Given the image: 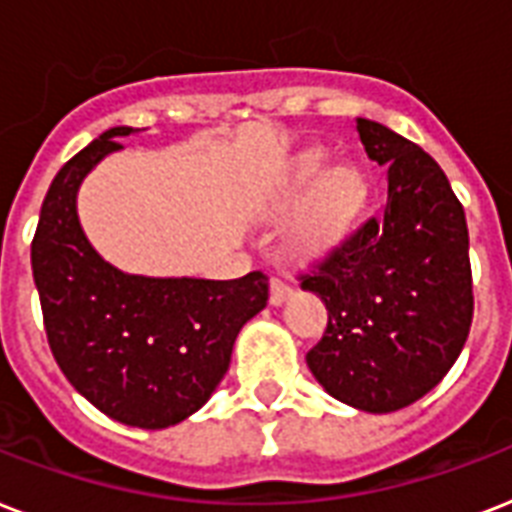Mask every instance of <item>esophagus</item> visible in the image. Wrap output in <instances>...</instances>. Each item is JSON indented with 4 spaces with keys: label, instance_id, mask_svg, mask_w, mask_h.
<instances>
[{
    "label": "esophagus",
    "instance_id": "1",
    "mask_svg": "<svg viewBox=\"0 0 512 512\" xmlns=\"http://www.w3.org/2000/svg\"><path fill=\"white\" fill-rule=\"evenodd\" d=\"M289 295H292V287H289L287 281L271 279V305H281Z\"/></svg>",
    "mask_w": 512,
    "mask_h": 512
}]
</instances>
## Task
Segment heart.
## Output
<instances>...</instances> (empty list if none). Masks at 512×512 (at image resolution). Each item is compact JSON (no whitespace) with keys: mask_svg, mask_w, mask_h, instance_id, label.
<instances>
[{"mask_svg":"<svg viewBox=\"0 0 512 512\" xmlns=\"http://www.w3.org/2000/svg\"><path fill=\"white\" fill-rule=\"evenodd\" d=\"M327 164V154L311 151L297 162L295 175H292L289 201H300L316 182L320 183L287 233L289 249L300 260H316V257L327 255L332 247H337L364 201L361 175L350 167H337L324 176Z\"/></svg>","mask_w":512,"mask_h":512,"instance_id":"1","label":"heart"}]
</instances>
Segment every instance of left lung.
Instances as JSON below:
<instances>
[{"instance_id": "8db88e82", "label": "left lung", "mask_w": 512, "mask_h": 512, "mask_svg": "<svg viewBox=\"0 0 512 512\" xmlns=\"http://www.w3.org/2000/svg\"><path fill=\"white\" fill-rule=\"evenodd\" d=\"M369 159L388 167V201L300 287L327 305L308 369L329 396L388 414L433 390L473 321L468 223L436 159L385 124L356 119Z\"/></svg>"}]
</instances>
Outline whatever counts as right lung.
Here are the masks:
<instances>
[{"label":"right lung","instance_id":"1","mask_svg":"<svg viewBox=\"0 0 512 512\" xmlns=\"http://www.w3.org/2000/svg\"><path fill=\"white\" fill-rule=\"evenodd\" d=\"M132 132L111 127L60 167L31 241V268L47 342L66 380L111 420L162 430L215 393L236 335L268 303V276L148 279L122 273L92 249L76 193Z\"/></svg>","mask_w":512,"mask_h":512}]
</instances>
